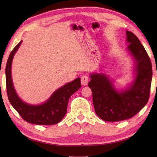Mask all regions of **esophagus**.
Segmentation results:
<instances>
[{
	"instance_id": "obj_1",
	"label": "esophagus",
	"mask_w": 157,
	"mask_h": 157,
	"mask_svg": "<svg viewBox=\"0 0 157 157\" xmlns=\"http://www.w3.org/2000/svg\"><path fill=\"white\" fill-rule=\"evenodd\" d=\"M89 81V78L86 75H83L81 77V83L83 86H86Z\"/></svg>"
}]
</instances>
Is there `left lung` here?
I'll list each match as a JSON object with an SVG mask.
<instances>
[{"label": "left lung", "instance_id": "1", "mask_svg": "<svg viewBox=\"0 0 157 157\" xmlns=\"http://www.w3.org/2000/svg\"><path fill=\"white\" fill-rule=\"evenodd\" d=\"M127 51L134 61V78L124 89L115 88L105 73H91L88 86L92 90L95 112L106 121L115 122L134 117L148 102L152 70L149 56L137 36L126 31Z\"/></svg>", "mask_w": 157, "mask_h": 157}]
</instances>
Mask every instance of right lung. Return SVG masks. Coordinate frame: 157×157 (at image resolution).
<instances>
[{
  "label": "right lung",
  "instance_id": "obj_1",
  "mask_svg": "<svg viewBox=\"0 0 157 157\" xmlns=\"http://www.w3.org/2000/svg\"><path fill=\"white\" fill-rule=\"evenodd\" d=\"M22 40L13 48L6 63L5 73L6 92L9 102L21 117L28 123L36 125H55L59 123L67 113L69 98L81 88L80 78L58 88L50 98L40 105H32L19 97L13 86L11 75L12 61Z\"/></svg>",
  "mask_w": 157,
  "mask_h": 157
}]
</instances>
